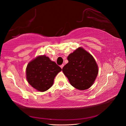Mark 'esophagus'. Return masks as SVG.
<instances>
[{
	"instance_id": "1",
	"label": "esophagus",
	"mask_w": 126,
	"mask_h": 126,
	"mask_svg": "<svg viewBox=\"0 0 126 126\" xmlns=\"http://www.w3.org/2000/svg\"><path fill=\"white\" fill-rule=\"evenodd\" d=\"M63 67H64V64H62V65H61V68H62V69Z\"/></svg>"
}]
</instances>
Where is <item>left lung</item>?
<instances>
[{"instance_id":"1","label":"left lung","mask_w":126,"mask_h":126,"mask_svg":"<svg viewBox=\"0 0 126 126\" xmlns=\"http://www.w3.org/2000/svg\"><path fill=\"white\" fill-rule=\"evenodd\" d=\"M68 63L62 71L72 86L79 90H86L92 86L98 73L94 58L82 47H79L68 55Z\"/></svg>"}]
</instances>
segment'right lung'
Returning <instances> with one entry per match:
<instances>
[{
  "label": "right lung",
  "mask_w": 126,
  "mask_h": 126,
  "mask_svg": "<svg viewBox=\"0 0 126 126\" xmlns=\"http://www.w3.org/2000/svg\"><path fill=\"white\" fill-rule=\"evenodd\" d=\"M61 71V68L48 57L38 55L28 64L26 78L33 88L42 92L53 86L54 78Z\"/></svg>",
  "instance_id": "right-lung-1"
}]
</instances>
